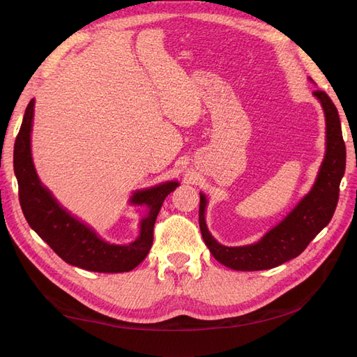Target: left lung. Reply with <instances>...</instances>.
<instances>
[{"label": "left lung", "mask_w": 357, "mask_h": 357, "mask_svg": "<svg viewBox=\"0 0 357 357\" xmlns=\"http://www.w3.org/2000/svg\"><path fill=\"white\" fill-rule=\"evenodd\" d=\"M326 117V155L311 190L296 207L261 240L250 245L226 247L215 241L205 225L207 199L199 193V229L210 253L236 271H261L282 265L305 250L311 240L331 222L345 171V144L338 110L326 92L314 91Z\"/></svg>", "instance_id": "8db88e82"}]
</instances>
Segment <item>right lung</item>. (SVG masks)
Instances as JSON below:
<instances>
[{"instance_id": "1", "label": "right lung", "mask_w": 357, "mask_h": 357, "mask_svg": "<svg viewBox=\"0 0 357 357\" xmlns=\"http://www.w3.org/2000/svg\"><path fill=\"white\" fill-rule=\"evenodd\" d=\"M34 100H31L15 142L13 167L19 186V202L28 225L62 261L93 273H128L142 264L153 244V226L164 199L178 183L137 190L131 204L146 205L149 213L139 225L138 238L126 245L110 244L58 204L41 185L31 156V126Z\"/></svg>"}]
</instances>
